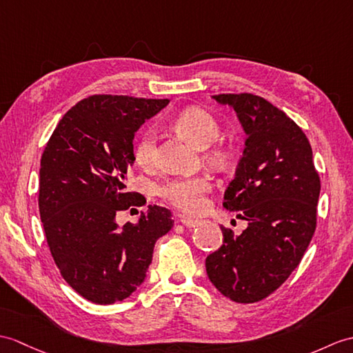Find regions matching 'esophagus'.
<instances>
[{
    "mask_svg": "<svg viewBox=\"0 0 353 353\" xmlns=\"http://www.w3.org/2000/svg\"><path fill=\"white\" fill-rule=\"evenodd\" d=\"M180 223H182L185 227H190V228H194L196 225H200L201 221L200 219H194V218H186V216H180Z\"/></svg>",
    "mask_w": 353,
    "mask_h": 353,
    "instance_id": "1",
    "label": "esophagus"
}]
</instances>
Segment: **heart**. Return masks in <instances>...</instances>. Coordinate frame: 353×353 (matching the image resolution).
Masks as SVG:
<instances>
[{"label":"heart","mask_w":353,"mask_h":353,"mask_svg":"<svg viewBox=\"0 0 353 353\" xmlns=\"http://www.w3.org/2000/svg\"><path fill=\"white\" fill-rule=\"evenodd\" d=\"M174 128L180 135L199 147L208 149L219 137L218 121L209 112L200 108H188L179 114L174 120ZM154 143L157 134L153 129H147L138 138L134 149V157L138 165L149 167L154 158ZM223 153H212V161L223 162ZM212 182L206 176L176 177L162 183L158 194L171 206L186 212V214H200L206 208V194L210 191Z\"/></svg>","instance_id":"b5f03b06"}]
</instances>
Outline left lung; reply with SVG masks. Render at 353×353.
I'll use <instances>...</instances> for the list:
<instances>
[{"label":"left lung","instance_id":"obj_1","mask_svg":"<svg viewBox=\"0 0 353 353\" xmlns=\"http://www.w3.org/2000/svg\"><path fill=\"white\" fill-rule=\"evenodd\" d=\"M234 110L247 139L223 206L245 219L241 234L221 227L224 241L206 259L215 288L252 304L288 280L316 230L321 179L308 138L290 117L260 96L216 94Z\"/></svg>","mask_w":353,"mask_h":353}]
</instances>
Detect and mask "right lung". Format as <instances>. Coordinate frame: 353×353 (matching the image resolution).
<instances>
[{
	"label": "right lung",
	"mask_w": 353,
	"mask_h": 353,
	"mask_svg": "<svg viewBox=\"0 0 353 353\" xmlns=\"http://www.w3.org/2000/svg\"><path fill=\"white\" fill-rule=\"evenodd\" d=\"M168 99L94 94L64 114L45 147L39 210L55 265L70 288L94 304L126 299L143 284L154 243L174 221L147 206L137 224L116 223L141 204L126 191L134 137Z\"/></svg>",
	"instance_id": "1"
}]
</instances>
